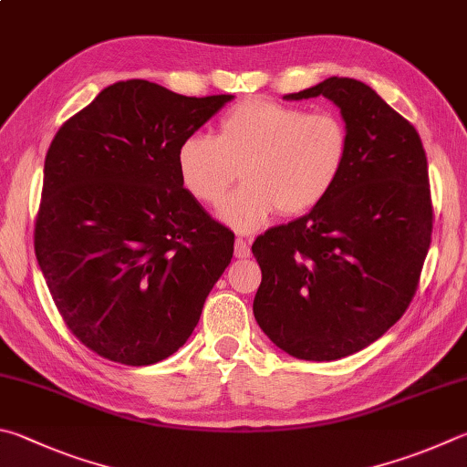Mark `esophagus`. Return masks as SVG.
Segmentation results:
<instances>
[{"mask_svg":"<svg viewBox=\"0 0 467 467\" xmlns=\"http://www.w3.org/2000/svg\"><path fill=\"white\" fill-rule=\"evenodd\" d=\"M234 255L239 259H244L251 255V247H249V241L243 239V236H236L234 241Z\"/></svg>","mask_w":467,"mask_h":467,"instance_id":"34e87169","label":"esophagus"}]
</instances>
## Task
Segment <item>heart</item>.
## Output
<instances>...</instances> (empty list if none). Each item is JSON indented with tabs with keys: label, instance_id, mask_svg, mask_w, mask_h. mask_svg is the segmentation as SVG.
<instances>
[{
	"label": "heart",
	"instance_id": "obj_1",
	"mask_svg": "<svg viewBox=\"0 0 467 467\" xmlns=\"http://www.w3.org/2000/svg\"><path fill=\"white\" fill-rule=\"evenodd\" d=\"M349 157V132L335 112L253 98L220 118L216 137L192 134L177 149V173L193 200L218 206L241 177L244 188L220 210L251 233L282 210L304 214L335 190Z\"/></svg>",
	"mask_w": 467,
	"mask_h": 467
}]
</instances>
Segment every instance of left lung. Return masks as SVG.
<instances>
[{
    "label": "left lung",
    "mask_w": 467,
    "mask_h": 467,
    "mask_svg": "<svg viewBox=\"0 0 467 467\" xmlns=\"http://www.w3.org/2000/svg\"><path fill=\"white\" fill-rule=\"evenodd\" d=\"M325 96L341 109L349 157L328 198L253 243V315L292 358L361 351L417 294L433 234L427 155L414 126L366 83L328 78L285 99Z\"/></svg>",
    "instance_id": "left-lung-1"
}]
</instances>
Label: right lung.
<instances>
[{"label": "right lung", "instance_id": "1", "mask_svg": "<svg viewBox=\"0 0 467 467\" xmlns=\"http://www.w3.org/2000/svg\"><path fill=\"white\" fill-rule=\"evenodd\" d=\"M233 98L118 81L50 142L34 251L67 328L101 358L173 355L231 263L234 234L185 192L177 149Z\"/></svg>", "mask_w": 467, "mask_h": 467}]
</instances>
